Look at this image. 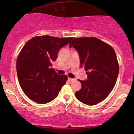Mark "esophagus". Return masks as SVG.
Wrapping results in <instances>:
<instances>
[{"label":"esophagus","mask_w":134,"mask_h":134,"mask_svg":"<svg viewBox=\"0 0 134 134\" xmlns=\"http://www.w3.org/2000/svg\"><path fill=\"white\" fill-rule=\"evenodd\" d=\"M68 80H69V81H70V82H72V81H75V79H72V78H70V77H69V78H68Z\"/></svg>","instance_id":"1"}]
</instances>
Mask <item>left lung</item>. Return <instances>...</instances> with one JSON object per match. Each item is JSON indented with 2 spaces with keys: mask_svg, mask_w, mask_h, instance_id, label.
<instances>
[{
  "mask_svg": "<svg viewBox=\"0 0 134 134\" xmlns=\"http://www.w3.org/2000/svg\"><path fill=\"white\" fill-rule=\"evenodd\" d=\"M80 58L87 79L79 80L81 89L76 93L77 99L87 105H95L104 100L114 87L119 66L114 49L94 37L76 38L69 44Z\"/></svg>",
  "mask_w": 134,
  "mask_h": 134,
  "instance_id": "1",
  "label": "left lung"
}]
</instances>
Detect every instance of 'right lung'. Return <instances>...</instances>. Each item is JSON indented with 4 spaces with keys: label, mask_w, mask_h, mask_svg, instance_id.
Here are the masks:
<instances>
[{
    "label": "right lung",
    "mask_w": 134,
    "mask_h": 134,
    "mask_svg": "<svg viewBox=\"0 0 134 134\" xmlns=\"http://www.w3.org/2000/svg\"><path fill=\"white\" fill-rule=\"evenodd\" d=\"M72 39L44 35L26 43L17 58L16 69L20 86L31 100L45 104L57 97L67 76L57 74L52 62Z\"/></svg>",
    "instance_id": "obj_1"
}]
</instances>
